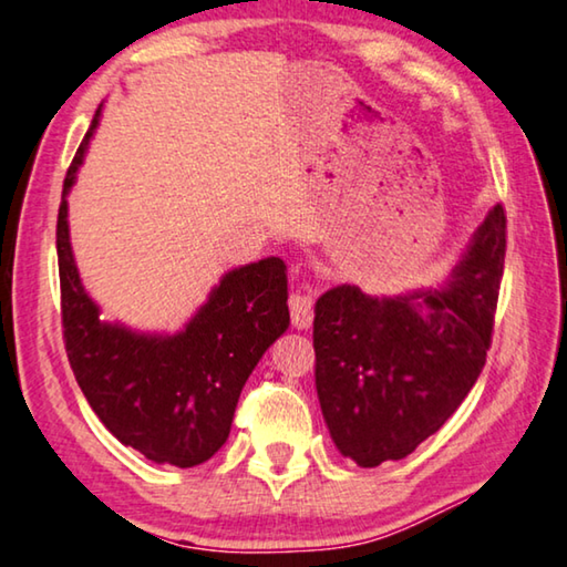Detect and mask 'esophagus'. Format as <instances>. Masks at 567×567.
Returning <instances> with one entry per match:
<instances>
[{"mask_svg":"<svg viewBox=\"0 0 567 567\" xmlns=\"http://www.w3.org/2000/svg\"><path fill=\"white\" fill-rule=\"evenodd\" d=\"M312 308H316V295H312L310 287H302V290H295L290 295V316L292 326L298 330L310 328L312 322Z\"/></svg>","mask_w":567,"mask_h":567,"instance_id":"esophagus-1","label":"esophagus"}]
</instances>
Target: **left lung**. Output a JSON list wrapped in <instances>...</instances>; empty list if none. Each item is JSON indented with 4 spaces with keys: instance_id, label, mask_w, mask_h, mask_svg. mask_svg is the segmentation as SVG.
<instances>
[{
    "instance_id": "left-lung-1",
    "label": "left lung",
    "mask_w": 567,
    "mask_h": 567,
    "mask_svg": "<svg viewBox=\"0 0 567 567\" xmlns=\"http://www.w3.org/2000/svg\"><path fill=\"white\" fill-rule=\"evenodd\" d=\"M505 247L497 204L442 287L375 298L338 285L320 295L316 389L340 454L358 466L403 460L460 409L487 361Z\"/></svg>"
}]
</instances>
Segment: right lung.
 Returning <instances> with one entry per match:
<instances>
[{
    "label": "right lung",
    "instance_id": "1",
    "mask_svg": "<svg viewBox=\"0 0 567 567\" xmlns=\"http://www.w3.org/2000/svg\"><path fill=\"white\" fill-rule=\"evenodd\" d=\"M97 123L101 107L68 168L58 214L68 361L90 409L121 444L186 470L212 460L227 442L249 373L290 326L287 267L280 257H267L231 269L174 336L101 320V308L80 282L68 227V194Z\"/></svg>",
    "mask_w": 567,
    "mask_h": 567
}]
</instances>
